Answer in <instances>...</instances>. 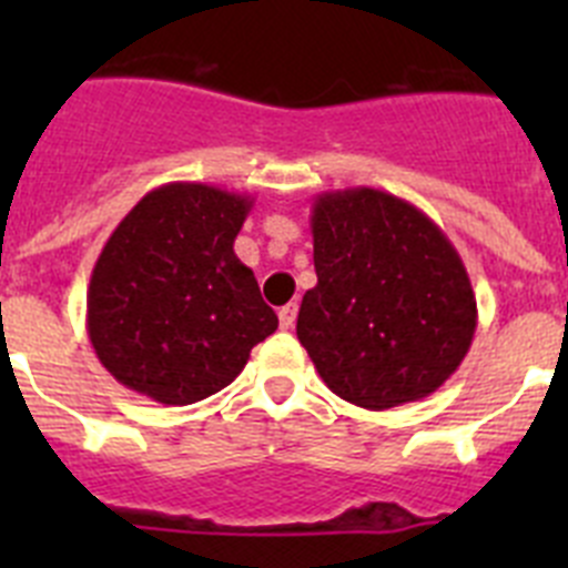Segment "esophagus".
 I'll return each instance as SVG.
<instances>
[{
	"mask_svg": "<svg viewBox=\"0 0 568 568\" xmlns=\"http://www.w3.org/2000/svg\"><path fill=\"white\" fill-rule=\"evenodd\" d=\"M295 315H298V307H295V304H287V307H281L278 310L281 329H293L295 327Z\"/></svg>",
	"mask_w": 568,
	"mask_h": 568,
	"instance_id": "1",
	"label": "esophagus"
}]
</instances>
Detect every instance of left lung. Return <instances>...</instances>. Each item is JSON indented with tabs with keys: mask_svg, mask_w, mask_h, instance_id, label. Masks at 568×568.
Here are the masks:
<instances>
[{
	"mask_svg": "<svg viewBox=\"0 0 568 568\" xmlns=\"http://www.w3.org/2000/svg\"><path fill=\"white\" fill-rule=\"evenodd\" d=\"M310 227L318 284L304 293L295 333L321 381L373 413L433 395L478 327L453 241L415 204L375 187L321 193Z\"/></svg>",
	"mask_w": 568,
	"mask_h": 568,
	"instance_id": "1",
	"label": "left lung"
}]
</instances>
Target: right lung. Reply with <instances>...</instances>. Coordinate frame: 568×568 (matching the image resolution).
Instances as JSON below:
<instances>
[{"label":"right lung","mask_w":568,"mask_h":568,"mask_svg":"<svg viewBox=\"0 0 568 568\" xmlns=\"http://www.w3.org/2000/svg\"><path fill=\"white\" fill-rule=\"evenodd\" d=\"M253 210L244 193L202 182L150 190L97 258L88 335L119 384L187 406L233 384L278 315L233 250Z\"/></svg>","instance_id":"1"}]
</instances>
